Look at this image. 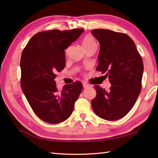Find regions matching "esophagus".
I'll return each instance as SVG.
<instances>
[{
  "label": "esophagus",
  "instance_id": "esophagus-1",
  "mask_svg": "<svg viewBox=\"0 0 158 158\" xmlns=\"http://www.w3.org/2000/svg\"><path fill=\"white\" fill-rule=\"evenodd\" d=\"M83 87H84V89H89V88L90 87V85L89 84H88L87 82H84L83 83Z\"/></svg>",
  "mask_w": 158,
  "mask_h": 158
}]
</instances>
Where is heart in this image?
<instances>
[{"label":"heart","instance_id":"1","mask_svg":"<svg viewBox=\"0 0 158 158\" xmlns=\"http://www.w3.org/2000/svg\"><path fill=\"white\" fill-rule=\"evenodd\" d=\"M82 45L84 48H85L87 47L91 46L93 44H95L96 42L94 40V38L90 35H85L82 40Z\"/></svg>","mask_w":158,"mask_h":158}]
</instances>
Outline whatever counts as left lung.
I'll use <instances>...</instances> for the list:
<instances>
[{"mask_svg": "<svg viewBox=\"0 0 158 158\" xmlns=\"http://www.w3.org/2000/svg\"><path fill=\"white\" fill-rule=\"evenodd\" d=\"M91 33L100 42L96 70L105 73L111 84L108 90L95 85L97 95L91 102L92 108L102 118L116 121L132 109L139 95L142 58L126 34L106 29H95Z\"/></svg>", "mask_w": 158, "mask_h": 158, "instance_id": "8db88e82", "label": "left lung"}]
</instances>
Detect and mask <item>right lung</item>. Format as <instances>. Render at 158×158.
Segmentation results:
<instances>
[{
    "label": "right lung",
    "mask_w": 158,
    "mask_h": 158,
    "mask_svg": "<svg viewBox=\"0 0 158 158\" xmlns=\"http://www.w3.org/2000/svg\"><path fill=\"white\" fill-rule=\"evenodd\" d=\"M84 29L39 32L32 37L21 54V87L31 107L42 121L57 124L70 116L82 90L75 81L59 90L56 73L65 67V49Z\"/></svg>",
    "instance_id": "right-lung-1"
}]
</instances>
